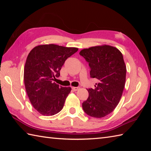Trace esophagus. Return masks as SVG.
Listing matches in <instances>:
<instances>
[{
  "label": "esophagus",
  "mask_w": 151,
  "mask_h": 151,
  "mask_svg": "<svg viewBox=\"0 0 151 151\" xmlns=\"http://www.w3.org/2000/svg\"><path fill=\"white\" fill-rule=\"evenodd\" d=\"M80 88L78 87H73L72 89L73 91H78Z\"/></svg>",
  "instance_id": "1"
}]
</instances>
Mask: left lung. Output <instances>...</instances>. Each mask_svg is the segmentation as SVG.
Listing matches in <instances>:
<instances>
[{
  "label": "left lung",
  "mask_w": 151,
  "mask_h": 151,
  "mask_svg": "<svg viewBox=\"0 0 151 151\" xmlns=\"http://www.w3.org/2000/svg\"><path fill=\"white\" fill-rule=\"evenodd\" d=\"M80 54L89 63L90 77L99 81L94 89H88L89 97L82 103L83 110L91 117L106 116L116 108L124 88L127 67L123 54L108 45L82 49Z\"/></svg>",
  "instance_id": "obj_1"
}]
</instances>
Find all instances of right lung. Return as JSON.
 <instances>
[{
    "label": "right lung",
    "mask_w": 151,
    "mask_h": 151,
    "mask_svg": "<svg viewBox=\"0 0 151 151\" xmlns=\"http://www.w3.org/2000/svg\"><path fill=\"white\" fill-rule=\"evenodd\" d=\"M78 50L55 44L40 45L28 54L24 68L25 89L32 105L40 114L51 116L62 110L71 88L54 81L60 76L65 61Z\"/></svg>",
    "instance_id": "1"
}]
</instances>
